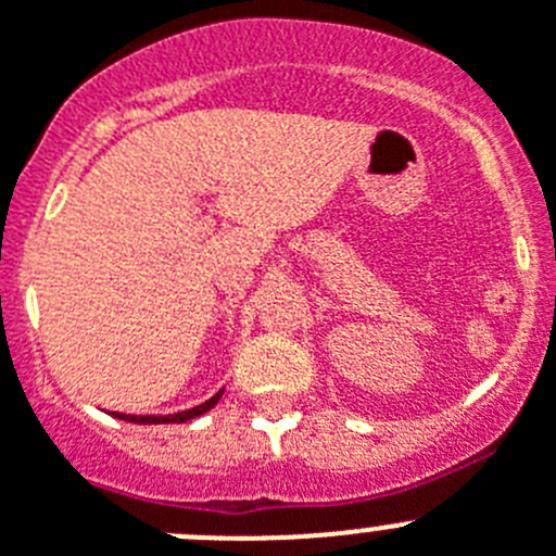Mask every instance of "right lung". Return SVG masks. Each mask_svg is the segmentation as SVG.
I'll list each match as a JSON object with an SVG mask.
<instances>
[{"label": "right lung", "instance_id": "obj_1", "mask_svg": "<svg viewBox=\"0 0 556 556\" xmlns=\"http://www.w3.org/2000/svg\"><path fill=\"white\" fill-rule=\"evenodd\" d=\"M219 397H222V392H216V395L211 397V401L200 403V406L189 408V412L167 414V417H134V414H117V412H112V417H117V419H126V422H139V425H159V422H189V419H194V417H200V414L211 412V408H214L216 403H219Z\"/></svg>", "mask_w": 556, "mask_h": 556}]
</instances>
